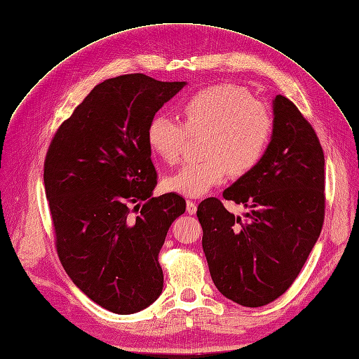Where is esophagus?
<instances>
[{
	"label": "esophagus",
	"mask_w": 359,
	"mask_h": 359,
	"mask_svg": "<svg viewBox=\"0 0 359 359\" xmlns=\"http://www.w3.org/2000/svg\"><path fill=\"white\" fill-rule=\"evenodd\" d=\"M196 210H198V207H196V204H195L194 201H188V202H186V211H188L189 214H195Z\"/></svg>",
	"instance_id": "esophagus-1"
}]
</instances>
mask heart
Wrapping results in <instances>:
<instances>
[{
	"instance_id": "1",
	"label": "heart",
	"mask_w": 359,
	"mask_h": 359,
	"mask_svg": "<svg viewBox=\"0 0 359 359\" xmlns=\"http://www.w3.org/2000/svg\"><path fill=\"white\" fill-rule=\"evenodd\" d=\"M182 114L184 126L167 114H155L148 123L147 141L163 161L175 164L186 132L207 133L202 142L205 158L186 163L164 180L167 191L188 198L205 195L229 173L242 176L251 171L261 161L273 132L267 108L254 101L245 88L231 83L194 93L182 105Z\"/></svg>"
}]
</instances>
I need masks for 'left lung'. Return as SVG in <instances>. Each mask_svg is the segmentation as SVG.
<instances>
[{"label": "left lung", "mask_w": 359, "mask_h": 359, "mask_svg": "<svg viewBox=\"0 0 359 359\" xmlns=\"http://www.w3.org/2000/svg\"><path fill=\"white\" fill-rule=\"evenodd\" d=\"M273 132L261 161L223 192L245 220L208 198L196 215L215 287L243 306L267 305L298 277L324 222V154L296 105L273 100Z\"/></svg>", "instance_id": "1"}]
</instances>
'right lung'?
Listing matches in <instances>:
<instances>
[{"label": "right lung", "mask_w": 359, "mask_h": 359, "mask_svg": "<svg viewBox=\"0 0 359 359\" xmlns=\"http://www.w3.org/2000/svg\"><path fill=\"white\" fill-rule=\"evenodd\" d=\"M184 85L142 73L107 79L61 124L46 152L43 183L60 261L88 298L120 316L161 294L160 249L186 210L177 194L152 198L157 171L147 141L149 120ZM132 206L142 210L136 217Z\"/></svg>", "instance_id": "add662e5"}]
</instances>
